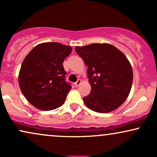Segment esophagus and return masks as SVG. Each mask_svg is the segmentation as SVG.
Here are the masks:
<instances>
[{"label": "esophagus", "mask_w": 157, "mask_h": 157, "mask_svg": "<svg viewBox=\"0 0 157 157\" xmlns=\"http://www.w3.org/2000/svg\"><path fill=\"white\" fill-rule=\"evenodd\" d=\"M81 83H82V80H81V79H78V80L75 83V86H78L79 84H80Z\"/></svg>", "instance_id": "34e87169"}]
</instances>
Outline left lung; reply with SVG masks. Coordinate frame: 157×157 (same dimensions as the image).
Returning <instances> with one entry per match:
<instances>
[{"label":"left lung","instance_id":"left-lung-1","mask_svg":"<svg viewBox=\"0 0 157 157\" xmlns=\"http://www.w3.org/2000/svg\"><path fill=\"white\" fill-rule=\"evenodd\" d=\"M75 52L88 67L91 85L83 98L86 107L98 113H109L128 98L132 84V67L126 56L109 44L75 46Z\"/></svg>","mask_w":157,"mask_h":157}]
</instances>
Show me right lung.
Segmentation results:
<instances>
[{
    "label": "right lung",
    "mask_w": 157,
    "mask_h": 157,
    "mask_svg": "<svg viewBox=\"0 0 157 157\" xmlns=\"http://www.w3.org/2000/svg\"><path fill=\"white\" fill-rule=\"evenodd\" d=\"M72 47L57 42L38 44L28 53L19 73V85L31 105L42 111L57 108L71 89L65 82L63 62Z\"/></svg>",
    "instance_id": "obj_1"
}]
</instances>
